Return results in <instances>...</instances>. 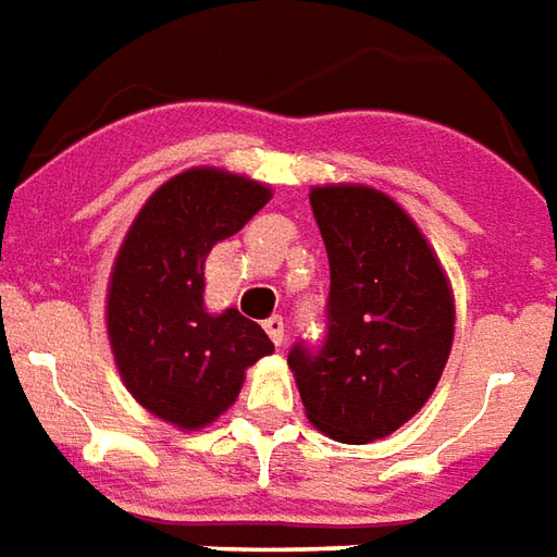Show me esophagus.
<instances>
[{
	"instance_id": "1",
	"label": "esophagus",
	"mask_w": 557,
	"mask_h": 557,
	"mask_svg": "<svg viewBox=\"0 0 557 557\" xmlns=\"http://www.w3.org/2000/svg\"><path fill=\"white\" fill-rule=\"evenodd\" d=\"M263 330H267V335H270V342L275 348L285 345V321L282 318H270V321L263 323Z\"/></svg>"
}]
</instances>
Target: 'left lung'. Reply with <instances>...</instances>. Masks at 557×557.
<instances>
[{
	"label": "left lung",
	"mask_w": 557,
	"mask_h": 557,
	"mask_svg": "<svg viewBox=\"0 0 557 557\" xmlns=\"http://www.w3.org/2000/svg\"><path fill=\"white\" fill-rule=\"evenodd\" d=\"M330 258L326 338L290 350L306 417L342 444L393 435L435 393L456 333L453 287L435 248L396 200L354 183L314 185Z\"/></svg>",
	"instance_id": "obj_1"
}]
</instances>
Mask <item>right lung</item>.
<instances>
[{"label": "right lung", "mask_w": 557, "mask_h": 557, "mask_svg": "<svg viewBox=\"0 0 557 557\" xmlns=\"http://www.w3.org/2000/svg\"><path fill=\"white\" fill-rule=\"evenodd\" d=\"M270 185L222 168H188L134 215L108 285V338L125 389L152 417L197 432L239 396L272 342L236 309L203 306V263L267 207Z\"/></svg>", "instance_id": "add662e5"}]
</instances>
